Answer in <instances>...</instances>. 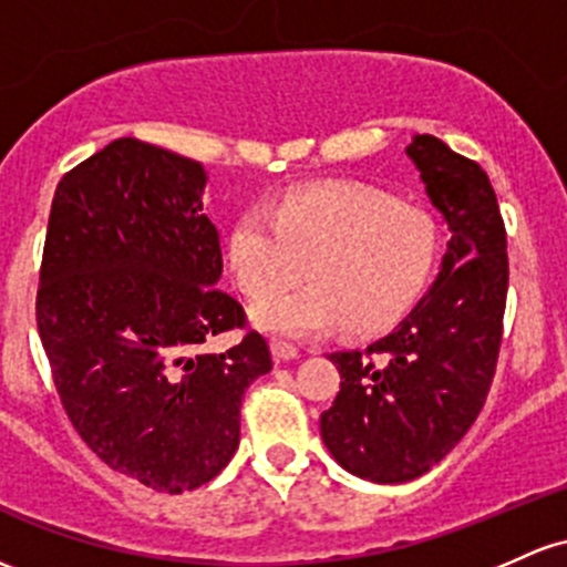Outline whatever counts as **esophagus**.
Segmentation results:
<instances>
[{"mask_svg":"<svg viewBox=\"0 0 567 567\" xmlns=\"http://www.w3.org/2000/svg\"><path fill=\"white\" fill-rule=\"evenodd\" d=\"M271 352L277 360H296L298 358V350L293 344H288V341H271Z\"/></svg>","mask_w":567,"mask_h":567,"instance_id":"esophagus-1","label":"esophagus"}]
</instances>
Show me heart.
<instances>
[{"mask_svg": "<svg viewBox=\"0 0 567 567\" xmlns=\"http://www.w3.org/2000/svg\"><path fill=\"white\" fill-rule=\"evenodd\" d=\"M439 223L425 207L371 185L328 183L285 196L271 215L245 209L226 236V264L264 331L307 339L341 320L350 333L393 322L427 285ZM308 264L309 286L274 295ZM272 296L269 297L268 293Z\"/></svg>", "mask_w": 567, "mask_h": 567, "instance_id": "heart-1", "label": "heart"}]
</instances>
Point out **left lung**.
<instances>
[{
	"label": "left lung",
	"mask_w": 567,
	"mask_h": 567,
	"mask_svg": "<svg viewBox=\"0 0 567 567\" xmlns=\"http://www.w3.org/2000/svg\"><path fill=\"white\" fill-rule=\"evenodd\" d=\"M406 155L450 226L441 271L416 307L365 350L331 352L341 374L320 433L336 463L377 484L427 474L487 401L508 290L506 226L487 172L431 134Z\"/></svg>",
	"instance_id": "obj_1"
}]
</instances>
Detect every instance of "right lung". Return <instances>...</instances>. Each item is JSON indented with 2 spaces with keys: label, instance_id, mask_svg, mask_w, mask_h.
<instances>
[{
  "label": "right lung",
  "instance_id": "right-lung-1",
  "mask_svg": "<svg viewBox=\"0 0 567 567\" xmlns=\"http://www.w3.org/2000/svg\"><path fill=\"white\" fill-rule=\"evenodd\" d=\"M198 161L123 136L61 177L42 250L37 328L74 431L117 474L158 493L215 478L239 446L245 390L271 371L217 288L220 234Z\"/></svg>",
  "mask_w": 567,
  "mask_h": 567
}]
</instances>
